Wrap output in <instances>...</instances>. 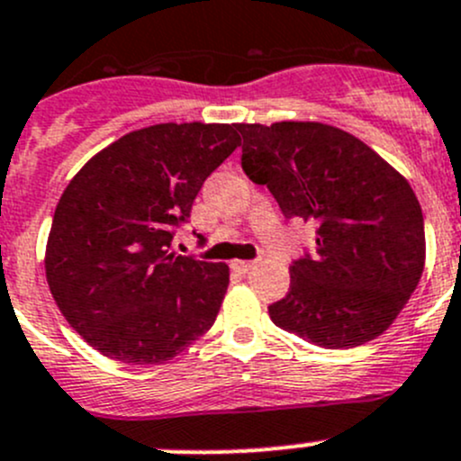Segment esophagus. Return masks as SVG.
I'll list each match as a JSON object with an SVG mask.
<instances>
[{
	"instance_id": "esophagus-1",
	"label": "esophagus",
	"mask_w": 461,
	"mask_h": 461,
	"mask_svg": "<svg viewBox=\"0 0 461 461\" xmlns=\"http://www.w3.org/2000/svg\"><path fill=\"white\" fill-rule=\"evenodd\" d=\"M231 267L240 274H248L257 267V260H231Z\"/></svg>"
}]
</instances>
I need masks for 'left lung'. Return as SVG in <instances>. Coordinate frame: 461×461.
I'll return each instance as SVG.
<instances>
[{
    "label": "left lung",
    "mask_w": 461,
    "mask_h": 461,
    "mask_svg": "<svg viewBox=\"0 0 461 461\" xmlns=\"http://www.w3.org/2000/svg\"><path fill=\"white\" fill-rule=\"evenodd\" d=\"M243 171L285 218L317 225V254L294 260L269 305L285 332L328 350L390 328L420 283L424 216L408 180L352 133L323 122L236 124Z\"/></svg>",
    "instance_id": "1"
}]
</instances>
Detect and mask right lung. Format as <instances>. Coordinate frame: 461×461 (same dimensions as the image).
Wrapping results in <instances>:
<instances>
[{
	"label": "right lung",
	"mask_w": 461,
	"mask_h": 461,
	"mask_svg": "<svg viewBox=\"0 0 461 461\" xmlns=\"http://www.w3.org/2000/svg\"><path fill=\"white\" fill-rule=\"evenodd\" d=\"M239 144L234 124H153L73 176L44 267L59 312L88 346L122 364H165L212 328L230 267L171 252V230Z\"/></svg>",
	"instance_id": "1"
}]
</instances>
